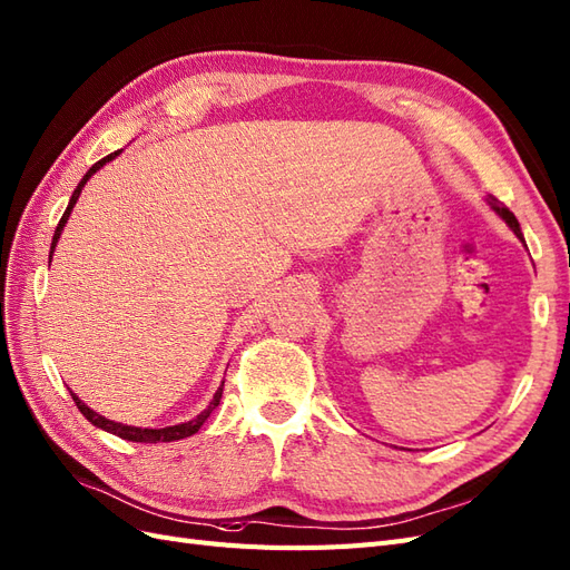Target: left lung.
Listing matches in <instances>:
<instances>
[{"mask_svg": "<svg viewBox=\"0 0 570 570\" xmlns=\"http://www.w3.org/2000/svg\"><path fill=\"white\" fill-rule=\"evenodd\" d=\"M485 202H488V206H490V209H492V212H494V214H497L499 218H502V220L507 223V226H509V228L513 230V235H515V237H519V239H521V243L525 245V239H523V233H521V226H519V220H515V216H513V214H511V212L507 209V206H504L502 202H499L497 197H492V195H488V197H485Z\"/></svg>", "mask_w": 570, "mask_h": 570, "instance_id": "obj_1", "label": "left lung"}]
</instances>
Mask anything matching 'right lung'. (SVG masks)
I'll return each mask as SVG.
<instances>
[{
  "mask_svg": "<svg viewBox=\"0 0 570 570\" xmlns=\"http://www.w3.org/2000/svg\"><path fill=\"white\" fill-rule=\"evenodd\" d=\"M124 151V149H118V151H111L109 157H105V159H99L88 174H85L82 178H80V183H78V187L73 189V195H71V199H68V206H66V212H63V216H61V220H59V226H57V230H55V237H51V249H49V264H51V256H55V249H57V243H59V237H61V230L66 228V223H68V216H71V212H73V206H76V202H78V197H80V193H82V187L88 185V180L97 174V170L101 168V166H107L109 161H114L118 154ZM71 396H73V402H76V406L80 409V413L85 419H88L92 425H97V428H101V430H107V433H111V435H116V438H120V440H128V442H149V444H157V442H176V440H185V438H189V435H195L197 430L206 423V419L212 416V411L218 406V402H220V396H223V385L216 390V394H214V400L209 402V406H206L199 416H195L193 421H185V423H178V425H166V428H137V425H126V423H116V421H111V419H105L101 416V413H97V411H92L88 404H85L80 396L76 394V392H71Z\"/></svg>",
  "mask_w": 570,
  "mask_h": 570,
  "instance_id": "obj_1",
  "label": "right lung"
}]
</instances>
